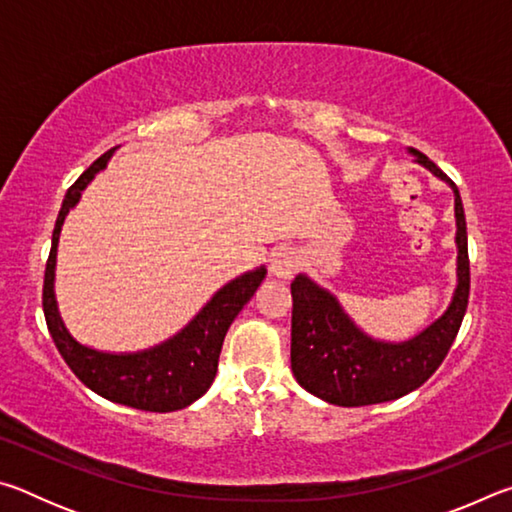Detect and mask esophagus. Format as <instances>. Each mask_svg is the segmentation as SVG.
Segmentation results:
<instances>
[{
	"label": "esophagus",
	"mask_w": 512,
	"mask_h": 512,
	"mask_svg": "<svg viewBox=\"0 0 512 512\" xmlns=\"http://www.w3.org/2000/svg\"><path fill=\"white\" fill-rule=\"evenodd\" d=\"M298 266H300V255L289 246L275 248L271 253V264H268L271 273L275 277H282V280H289V277H293V273L298 271Z\"/></svg>",
	"instance_id": "1"
}]
</instances>
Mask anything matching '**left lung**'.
<instances>
[{
	"label": "left lung",
	"instance_id": "8db88e82",
	"mask_svg": "<svg viewBox=\"0 0 512 512\" xmlns=\"http://www.w3.org/2000/svg\"><path fill=\"white\" fill-rule=\"evenodd\" d=\"M415 162L429 169L454 192L456 214V289L440 318L402 343L372 339L345 314L334 293L305 273L291 282V370L311 395L336 406H368L391 402L422 386L440 363L461 329L470 298L467 228L458 187L427 155L409 149Z\"/></svg>",
	"mask_w": 512,
	"mask_h": 512
}]
</instances>
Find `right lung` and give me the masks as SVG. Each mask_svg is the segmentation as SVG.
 Returning a JSON list of instances; mask_svg holds the SVG:
<instances>
[{"label":"right lung","instance_id":"right-lung-1","mask_svg":"<svg viewBox=\"0 0 512 512\" xmlns=\"http://www.w3.org/2000/svg\"><path fill=\"white\" fill-rule=\"evenodd\" d=\"M112 153L115 149L103 153L67 189L54 235H51V253L45 268V287H42V309H45L49 334L60 357L90 391L110 402L131 406V409L153 413L178 411L203 397L212 386L225 334L246 302L255 296L257 287L266 277V268L259 266L255 271L230 280L205 302V307L178 334L153 348L140 352H103L76 341L60 318L54 291L58 239L65 216L79 203L81 192L90 185V180L106 169Z\"/></svg>","mask_w":512,"mask_h":512}]
</instances>
